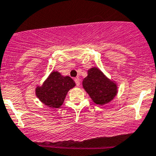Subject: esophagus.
<instances>
[{"label": "esophagus", "instance_id": "34e87169", "mask_svg": "<svg viewBox=\"0 0 156 156\" xmlns=\"http://www.w3.org/2000/svg\"><path fill=\"white\" fill-rule=\"evenodd\" d=\"M74 81H75V83H76V84L77 87H79V86L80 85V82L79 78H75V79H74Z\"/></svg>", "mask_w": 156, "mask_h": 156}]
</instances>
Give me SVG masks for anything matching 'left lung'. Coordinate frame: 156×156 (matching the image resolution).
I'll return each instance as SVG.
<instances>
[{"instance_id":"1","label":"left lung","mask_w":156,"mask_h":156,"mask_svg":"<svg viewBox=\"0 0 156 156\" xmlns=\"http://www.w3.org/2000/svg\"><path fill=\"white\" fill-rule=\"evenodd\" d=\"M83 87L96 104L104 105L114 100L118 94L116 81L109 79L98 67L87 71V76L83 80Z\"/></svg>"}]
</instances>
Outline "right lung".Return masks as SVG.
<instances>
[{
  "instance_id": "1",
  "label": "right lung",
  "mask_w": 156,
  "mask_h": 156,
  "mask_svg": "<svg viewBox=\"0 0 156 156\" xmlns=\"http://www.w3.org/2000/svg\"><path fill=\"white\" fill-rule=\"evenodd\" d=\"M76 86L68 76H62L58 71H52L41 86L35 88V95L45 106L51 108H60L67 93Z\"/></svg>"
}]
</instances>
